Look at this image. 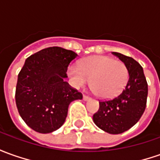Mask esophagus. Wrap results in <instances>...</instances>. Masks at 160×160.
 <instances>
[{
	"label": "esophagus",
	"mask_w": 160,
	"mask_h": 160,
	"mask_svg": "<svg viewBox=\"0 0 160 160\" xmlns=\"http://www.w3.org/2000/svg\"><path fill=\"white\" fill-rule=\"evenodd\" d=\"M83 100H84V101H88V100H90V97H89L88 95L84 94V95H83Z\"/></svg>",
	"instance_id": "34e87169"
}]
</instances>
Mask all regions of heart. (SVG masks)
I'll list each match as a JSON object with an SVG mask.
<instances>
[{
  "mask_svg": "<svg viewBox=\"0 0 160 160\" xmlns=\"http://www.w3.org/2000/svg\"><path fill=\"white\" fill-rule=\"evenodd\" d=\"M67 72L77 87L84 86L91 79L90 85L94 93L105 99L120 94L129 79L125 63L107 56L86 58L79 66H69Z\"/></svg>",
  "mask_w": 160,
  "mask_h": 160,
  "instance_id": "heart-1",
  "label": "heart"
}]
</instances>
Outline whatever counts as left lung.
Instances as JSON below:
<instances>
[{
    "mask_svg": "<svg viewBox=\"0 0 160 160\" xmlns=\"http://www.w3.org/2000/svg\"><path fill=\"white\" fill-rule=\"evenodd\" d=\"M112 54L125 63L129 69V80L117 96L99 102L100 108L93 120L108 133L120 134L130 129L142 117L146 107L148 85L138 62L121 53Z\"/></svg>",
    "mask_w": 160,
    "mask_h": 160,
    "instance_id": "left-lung-1",
    "label": "left lung"
}]
</instances>
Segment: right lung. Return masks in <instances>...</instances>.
<instances>
[{
	"instance_id": "right-lung-1",
	"label": "right lung",
	"mask_w": 160,
	"mask_h": 160,
	"mask_svg": "<svg viewBox=\"0 0 160 160\" xmlns=\"http://www.w3.org/2000/svg\"><path fill=\"white\" fill-rule=\"evenodd\" d=\"M72 51L49 47L31 55L18 74L16 103L22 120L39 133H51L66 121L68 106L82 94L65 79L69 64L77 58Z\"/></svg>"
}]
</instances>
